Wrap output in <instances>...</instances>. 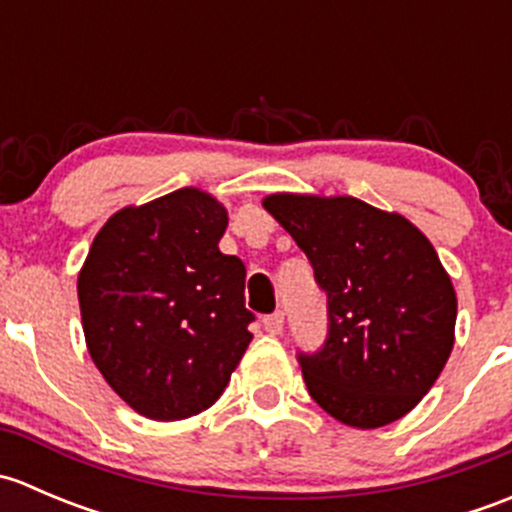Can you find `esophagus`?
Wrapping results in <instances>:
<instances>
[{"mask_svg": "<svg viewBox=\"0 0 512 512\" xmlns=\"http://www.w3.org/2000/svg\"><path fill=\"white\" fill-rule=\"evenodd\" d=\"M282 324H285V314H282V312L267 314V317L262 319V327H265V332L272 334V337L282 332Z\"/></svg>", "mask_w": 512, "mask_h": 512, "instance_id": "obj_1", "label": "esophagus"}]
</instances>
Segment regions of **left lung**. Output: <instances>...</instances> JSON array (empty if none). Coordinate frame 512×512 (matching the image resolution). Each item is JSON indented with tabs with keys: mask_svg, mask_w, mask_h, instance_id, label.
<instances>
[{
	"mask_svg": "<svg viewBox=\"0 0 512 512\" xmlns=\"http://www.w3.org/2000/svg\"><path fill=\"white\" fill-rule=\"evenodd\" d=\"M327 292V339L299 352L309 396L354 428L406 416L453 349L456 292L428 237L404 215L356 198L262 200Z\"/></svg>",
	"mask_w": 512,
	"mask_h": 512,
	"instance_id": "1",
	"label": "left lung"
}]
</instances>
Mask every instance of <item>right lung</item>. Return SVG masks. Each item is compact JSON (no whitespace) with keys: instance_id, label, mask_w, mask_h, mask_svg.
I'll return each mask as SVG.
<instances>
[{"instance_id":"right-lung-1","label":"right lung","mask_w":512,"mask_h":512,"mask_svg":"<svg viewBox=\"0 0 512 512\" xmlns=\"http://www.w3.org/2000/svg\"><path fill=\"white\" fill-rule=\"evenodd\" d=\"M225 227L213 195L180 188L108 218L79 272L91 359L153 421L210 409L252 339L245 265L218 247Z\"/></svg>"}]
</instances>
